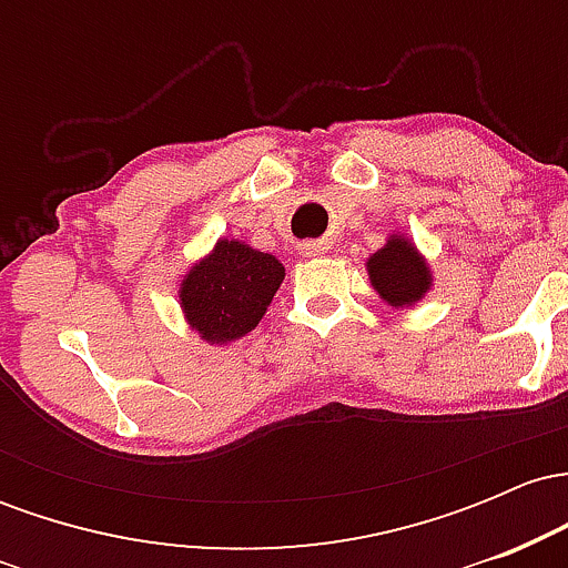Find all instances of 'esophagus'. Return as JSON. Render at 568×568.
Returning <instances> with one entry per match:
<instances>
[{
  "label": "esophagus",
  "mask_w": 568,
  "mask_h": 568,
  "mask_svg": "<svg viewBox=\"0 0 568 568\" xmlns=\"http://www.w3.org/2000/svg\"><path fill=\"white\" fill-rule=\"evenodd\" d=\"M325 245L317 243V240H312V243H304L302 245V253H310V256H317V253H323Z\"/></svg>",
  "instance_id": "1"
}]
</instances>
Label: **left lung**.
I'll list each match as a JSON object with an SVG mask.
<instances>
[{"label":"left lung","instance_id":"1","mask_svg":"<svg viewBox=\"0 0 568 568\" xmlns=\"http://www.w3.org/2000/svg\"><path fill=\"white\" fill-rule=\"evenodd\" d=\"M368 275L379 296L393 306L419 302L429 288L427 264L403 237H393L368 258Z\"/></svg>","mask_w":568,"mask_h":568}]
</instances>
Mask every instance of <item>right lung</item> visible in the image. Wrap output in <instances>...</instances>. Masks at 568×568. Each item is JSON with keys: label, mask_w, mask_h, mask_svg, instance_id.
<instances>
[{"label": "right lung", "mask_w": 568, "mask_h": 568, "mask_svg": "<svg viewBox=\"0 0 568 568\" xmlns=\"http://www.w3.org/2000/svg\"><path fill=\"white\" fill-rule=\"evenodd\" d=\"M283 277L285 270L275 256L237 240H221L186 275L181 306L205 342H234L256 328Z\"/></svg>", "instance_id": "obj_1"}]
</instances>
